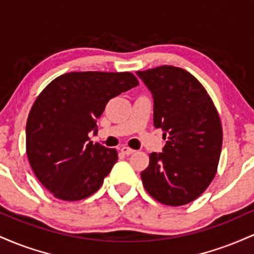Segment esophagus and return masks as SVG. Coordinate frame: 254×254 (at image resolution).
Segmentation results:
<instances>
[{"mask_svg":"<svg viewBox=\"0 0 254 254\" xmlns=\"http://www.w3.org/2000/svg\"><path fill=\"white\" fill-rule=\"evenodd\" d=\"M121 151L124 154V155H131V154L135 153V150L131 149L129 147H127V145H124V147L121 149Z\"/></svg>","mask_w":254,"mask_h":254,"instance_id":"1","label":"esophagus"}]
</instances>
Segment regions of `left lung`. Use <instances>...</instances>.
Here are the masks:
<instances>
[{"instance_id": "left-lung-1", "label": "left lung", "mask_w": 254, "mask_h": 254, "mask_svg": "<svg viewBox=\"0 0 254 254\" xmlns=\"http://www.w3.org/2000/svg\"><path fill=\"white\" fill-rule=\"evenodd\" d=\"M154 99V127L167 139L141 173L145 190L171 206L188 204L206 190L217 171L222 125L208 92L190 72L173 65L137 71Z\"/></svg>"}]
</instances>
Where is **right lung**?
Returning a JSON list of instances; mask_svg holds the SVG:
<instances>
[{"mask_svg": "<svg viewBox=\"0 0 254 254\" xmlns=\"http://www.w3.org/2000/svg\"><path fill=\"white\" fill-rule=\"evenodd\" d=\"M138 84L131 72L75 71L38 95L26 125V151L34 174L58 199L74 202L103 185L117 162L116 149L89 141L110 99Z\"/></svg>", "mask_w": 254, "mask_h": 254, "instance_id": "add662e5", "label": "right lung"}]
</instances>
